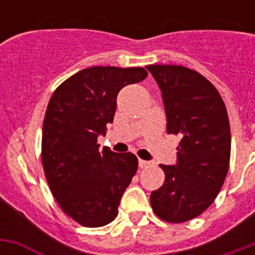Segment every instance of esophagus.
Wrapping results in <instances>:
<instances>
[{
  "label": "esophagus",
  "instance_id": "1",
  "mask_svg": "<svg viewBox=\"0 0 255 255\" xmlns=\"http://www.w3.org/2000/svg\"><path fill=\"white\" fill-rule=\"evenodd\" d=\"M149 161H147V160H141V159H139V167L140 168H145V167H148V165H149Z\"/></svg>",
  "mask_w": 255,
  "mask_h": 255
}]
</instances>
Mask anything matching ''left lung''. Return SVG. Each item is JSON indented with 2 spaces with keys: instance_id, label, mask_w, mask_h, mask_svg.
Instances as JSON below:
<instances>
[{
  "instance_id": "obj_1",
  "label": "left lung",
  "mask_w": 255,
  "mask_h": 255,
  "mask_svg": "<svg viewBox=\"0 0 255 255\" xmlns=\"http://www.w3.org/2000/svg\"><path fill=\"white\" fill-rule=\"evenodd\" d=\"M167 114V132L181 136L177 164H160L165 181L151 193L159 218L181 224L205 212L225 181L230 161V126L220 92L194 70L149 65Z\"/></svg>"
}]
</instances>
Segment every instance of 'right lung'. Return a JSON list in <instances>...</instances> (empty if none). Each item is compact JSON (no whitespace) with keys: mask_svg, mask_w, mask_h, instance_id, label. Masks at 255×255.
I'll return each mask as SVG.
<instances>
[{"mask_svg":"<svg viewBox=\"0 0 255 255\" xmlns=\"http://www.w3.org/2000/svg\"><path fill=\"white\" fill-rule=\"evenodd\" d=\"M143 67L94 66L74 74L54 91L42 128V165L58 205L74 221L99 228L118 216L124 190L137 170L131 152L115 153L98 136L106 135L124 86L139 83Z\"/></svg>","mask_w":255,"mask_h":255,"instance_id":"right-lung-1","label":"right lung"}]
</instances>
